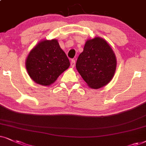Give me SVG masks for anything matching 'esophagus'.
Segmentation results:
<instances>
[{"label":"esophagus","mask_w":146,"mask_h":146,"mask_svg":"<svg viewBox=\"0 0 146 146\" xmlns=\"http://www.w3.org/2000/svg\"><path fill=\"white\" fill-rule=\"evenodd\" d=\"M75 65V60H71V67H74Z\"/></svg>","instance_id":"esophagus-1"}]
</instances>
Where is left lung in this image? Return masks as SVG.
I'll return each mask as SVG.
<instances>
[{
	"label": "left lung",
	"instance_id": "8db88e82",
	"mask_svg": "<svg viewBox=\"0 0 146 146\" xmlns=\"http://www.w3.org/2000/svg\"><path fill=\"white\" fill-rule=\"evenodd\" d=\"M117 59L112 48L99 37L88 40L77 60L76 68L90 88L98 89L112 80Z\"/></svg>",
	"mask_w": 146,
	"mask_h": 146
}]
</instances>
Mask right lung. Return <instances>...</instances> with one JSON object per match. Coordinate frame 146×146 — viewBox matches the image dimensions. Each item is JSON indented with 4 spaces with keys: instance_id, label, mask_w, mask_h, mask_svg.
<instances>
[{
    "instance_id": "add662e5",
    "label": "right lung",
    "mask_w": 146,
    "mask_h": 146,
    "mask_svg": "<svg viewBox=\"0 0 146 146\" xmlns=\"http://www.w3.org/2000/svg\"><path fill=\"white\" fill-rule=\"evenodd\" d=\"M69 66V58L56 39L40 42L29 52L25 61L29 77L44 86L53 84Z\"/></svg>"
}]
</instances>
